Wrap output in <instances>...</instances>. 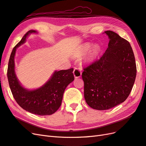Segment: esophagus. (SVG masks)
Returning <instances> with one entry per match:
<instances>
[{
  "label": "esophagus",
  "mask_w": 146,
  "mask_h": 146,
  "mask_svg": "<svg viewBox=\"0 0 146 146\" xmlns=\"http://www.w3.org/2000/svg\"><path fill=\"white\" fill-rule=\"evenodd\" d=\"M74 76L75 78H78L82 76V70L80 68H76L74 70Z\"/></svg>",
  "instance_id": "esophagus-1"
}]
</instances>
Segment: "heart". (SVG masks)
<instances>
[{
	"instance_id": "obj_1",
	"label": "heart",
	"mask_w": 146,
	"mask_h": 146,
	"mask_svg": "<svg viewBox=\"0 0 146 146\" xmlns=\"http://www.w3.org/2000/svg\"><path fill=\"white\" fill-rule=\"evenodd\" d=\"M89 48V46H86V47H85V48H83V49H82V50H78V52H76V56H79V55H82L84 52H85L88 48Z\"/></svg>"
}]
</instances>
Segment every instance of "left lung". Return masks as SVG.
Wrapping results in <instances>:
<instances>
[{"label": "left lung", "mask_w": 146, "mask_h": 146, "mask_svg": "<svg viewBox=\"0 0 146 146\" xmlns=\"http://www.w3.org/2000/svg\"><path fill=\"white\" fill-rule=\"evenodd\" d=\"M108 47L100 58L83 68L84 97L92 108L105 110L124 102L133 86L136 66L129 42L105 31Z\"/></svg>", "instance_id": "8db88e82"}]
</instances>
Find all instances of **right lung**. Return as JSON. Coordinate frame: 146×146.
I'll return each instance as SVG.
<instances>
[{"label": "right lung", "instance_id": "add662e5", "mask_svg": "<svg viewBox=\"0 0 146 146\" xmlns=\"http://www.w3.org/2000/svg\"><path fill=\"white\" fill-rule=\"evenodd\" d=\"M36 33L29 30L13 48L8 62L7 77L13 98L21 108L31 113L40 116L50 115L60 108L64 91L74 81L73 68L55 71L44 85L30 91L21 85L15 72V56L16 48L25 42L30 33Z\"/></svg>", "mask_w": 146, "mask_h": 146}]
</instances>
